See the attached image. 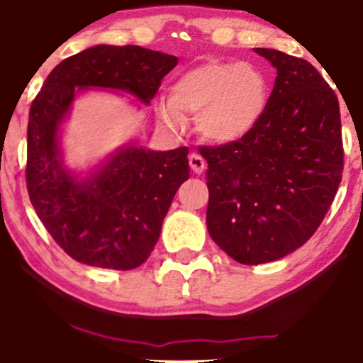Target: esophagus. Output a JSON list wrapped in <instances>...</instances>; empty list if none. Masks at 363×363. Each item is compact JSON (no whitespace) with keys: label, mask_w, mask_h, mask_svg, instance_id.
Returning <instances> with one entry per match:
<instances>
[{"label":"esophagus","mask_w":363,"mask_h":363,"mask_svg":"<svg viewBox=\"0 0 363 363\" xmlns=\"http://www.w3.org/2000/svg\"><path fill=\"white\" fill-rule=\"evenodd\" d=\"M189 166L192 169V172L203 174L204 169H206V160L201 157L199 154H191L189 155Z\"/></svg>","instance_id":"esophagus-1"}]
</instances>
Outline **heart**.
Here are the masks:
<instances>
[{
  "label": "heart",
  "mask_w": 363,
  "mask_h": 363,
  "mask_svg": "<svg viewBox=\"0 0 363 363\" xmlns=\"http://www.w3.org/2000/svg\"><path fill=\"white\" fill-rule=\"evenodd\" d=\"M171 100L157 104V117L169 130L186 127L196 116L197 132L214 144H235L258 127L269 100L264 73L251 63L208 62L182 73L169 89Z\"/></svg>",
  "instance_id": "heart-1"
}]
</instances>
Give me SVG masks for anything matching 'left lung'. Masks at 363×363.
Segmentation results:
<instances>
[{
    "mask_svg": "<svg viewBox=\"0 0 363 363\" xmlns=\"http://www.w3.org/2000/svg\"><path fill=\"white\" fill-rule=\"evenodd\" d=\"M255 52L277 68L263 118L235 144L201 147L209 236L241 264L272 263L303 246L333 203L343 171L335 91L303 58Z\"/></svg>",
    "mask_w": 363,
    "mask_h": 363,
    "instance_id": "8db88e82",
    "label": "left lung"
}]
</instances>
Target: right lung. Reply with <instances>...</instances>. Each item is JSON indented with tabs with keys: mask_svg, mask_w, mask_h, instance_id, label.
Segmentation results:
<instances>
[{
	"mask_svg": "<svg viewBox=\"0 0 363 363\" xmlns=\"http://www.w3.org/2000/svg\"><path fill=\"white\" fill-rule=\"evenodd\" d=\"M177 62L135 45H95L55 67L31 104L30 201L58 246L79 263L127 272L149 258L174 196L189 179V149L128 142L86 171L68 167L62 130L73 100L99 89L149 105Z\"/></svg>",
	"mask_w": 363,
	"mask_h": 363,
	"instance_id": "right-lung-1",
	"label": "right lung"
}]
</instances>
